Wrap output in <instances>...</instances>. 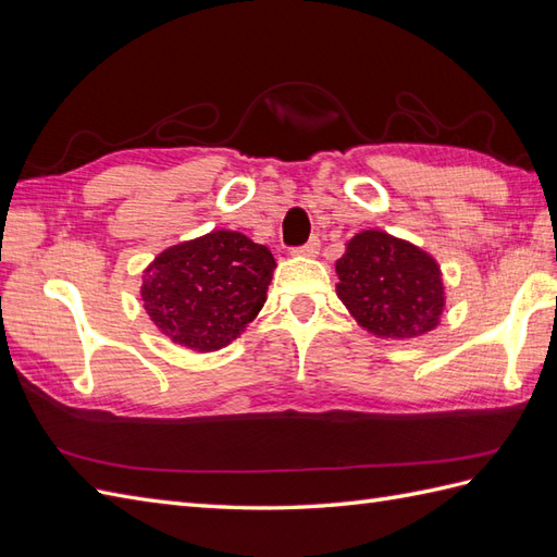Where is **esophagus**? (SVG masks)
Returning <instances> with one entry per match:
<instances>
[{"instance_id": "1", "label": "esophagus", "mask_w": 557, "mask_h": 557, "mask_svg": "<svg viewBox=\"0 0 557 557\" xmlns=\"http://www.w3.org/2000/svg\"><path fill=\"white\" fill-rule=\"evenodd\" d=\"M294 253H298V256H318L320 253V239L310 237L304 247L294 249Z\"/></svg>"}]
</instances>
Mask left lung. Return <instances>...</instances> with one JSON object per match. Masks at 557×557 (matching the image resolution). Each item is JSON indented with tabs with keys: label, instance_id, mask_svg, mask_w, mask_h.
Segmentation results:
<instances>
[{
	"label": "left lung",
	"instance_id": "left-lung-1",
	"mask_svg": "<svg viewBox=\"0 0 557 557\" xmlns=\"http://www.w3.org/2000/svg\"><path fill=\"white\" fill-rule=\"evenodd\" d=\"M336 294L362 330L379 338H417L445 312L442 270L431 253L386 231H362L336 261Z\"/></svg>",
	"mask_w": 557,
	"mask_h": 557
}]
</instances>
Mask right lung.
Here are the masks:
<instances>
[{
  "label": "right lung",
  "mask_w": 557,
  "mask_h": 557,
  "mask_svg": "<svg viewBox=\"0 0 557 557\" xmlns=\"http://www.w3.org/2000/svg\"><path fill=\"white\" fill-rule=\"evenodd\" d=\"M277 268L268 247L237 231H211L154 256L143 270L140 301L174 344L221 350L259 315Z\"/></svg>",
  "instance_id": "right-lung-1"
}]
</instances>
